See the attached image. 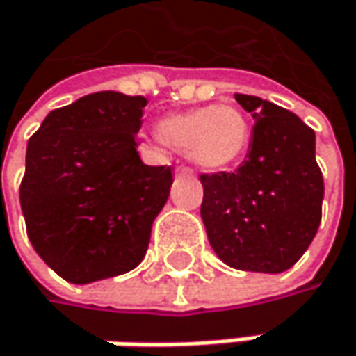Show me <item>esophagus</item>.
Returning a JSON list of instances; mask_svg holds the SVG:
<instances>
[{
	"instance_id": "esophagus-1",
	"label": "esophagus",
	"mask_w": 356,
	"mask_h": 356,
	"mask_svg": "<svg viewBox=\"0 0 356 356\" xmlns=\"http://www.w3.org/2000/svg\"><path fill=\"white\" fill-rule=\"evenodd\" d=\"M176 172H178V174H182V176H193V172H191V170H188L186 165H180V168L176 170Z\"/></svg>"
}]
</instances>
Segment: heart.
Here are the masks:
<instances>
[{
  "label": "heart",
  "instance_id": "heart-1",
  "mask_svg": "<svg viewBox=\"0 0 356 356\" xmlns=\"http://www.w3.org/2000/svg\"><path fill=\"white\" fill-rule=\"evenodd\" d=\"M163 143L184 149L207 172H223L244 159L250 147V122L229 104L174 112L157 122Z\"/></svg>",
  "mask_w": 356,
  "mask_h": 356
}]
</instances>
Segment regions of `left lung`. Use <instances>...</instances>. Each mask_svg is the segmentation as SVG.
Masks as SVG:
<instances>
[{"mask_svg": "<svg viewBox=\"0 0 356 356\" xmlns=\"http://www.w3.org/2000/svg\"><path fill=\"white\" fill-rule=\"evenodd\" d=\"M236 100L256 120L250 152L236 172L200 174V217L227 266L277 275L303 256L322 221L316 133L268 100L245 94Z\"/></svg>", "mask_w": 356, "mask_h": 356, "instance_id": "8db88e82", "label": "left lung"}]
</instances>
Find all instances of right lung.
<instances>
[{"mask_svg": "<svg viewBox=\"0 0 356 356\" xmlns=\"http://www.w3.org/2000/svg\"><path fill=\"white\" fill-rule=\"evenodd\" d=\"M147 100L88 94L51 111L28 139L20 204L36 254L69 283L133 270L174 182L170 165H147L135 135Z\"/></svg>", "mask_w": 356, "mask_h": 356, "instance_id": "obj_1", "label": "right lung"}]
</instances>
